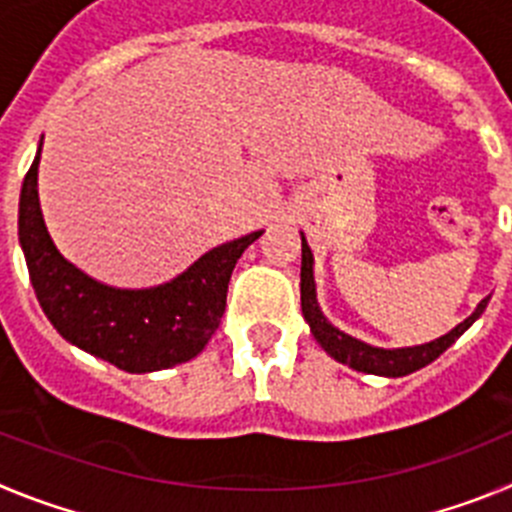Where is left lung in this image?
<instances>
[{
	"label": "left lung",
	"instance_id": "8db88e82",
	"mask_svg": "<svg viewBox=\"0 0 512 512\" xmlns=\"http://www.w3.org/2000/svg\"><path fill=\"white\" fill-rule=\"evenodd\" d=\"M300 300H302V315L310 323L312 336L320 346L328 351L330 356L341 364H348L356 372L366 374H382V377H405V374L415 372V369H423L425 364H431L433 359L446 351L456 338L474 323V320L485 312L490 297L479 302L477 310L469 315L464 323L456 325L451 333H446L443 338L425 343V346H413V348H395V351H387V348H374L369 343H361L356 338L346 336L338 328L325 320V315L320 312L318 300H315V279H312V253L307 246L305 235H302V271H300Z\"/></svg>",
	"mask_w": 512,
	"mask_h": 512
}]
</instances>
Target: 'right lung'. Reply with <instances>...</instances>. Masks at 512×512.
I'll return each instance as SVG.
<instances>
[{"mask_svg":"<svg viewBox=\"0 0 512 512\" xmlns=\"http://www.w3.org/2000/svg\"><path fill=\"white\" fill-rule=\"evenodd\" d=\"M38 164L40 151L22 182L20 243L35 297L53 328L74 346L130 374L194 359L223 318L235 261L261 230L212 248L182 277L161 287H107L69 264L53 246L38 202Z\"/></svg>","mask_w":512,"mask_h":512,"instance_id":"add662e5","label":"right lung"}]
</instances>
